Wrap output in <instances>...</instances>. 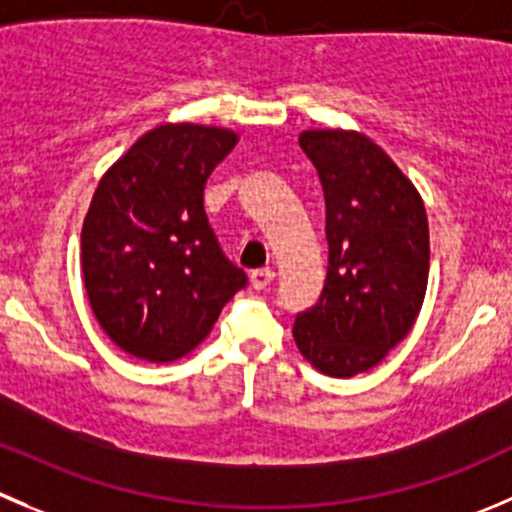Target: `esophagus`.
<instances>
[{
	"instance_id": "34e87169",
	"label": "esophagus",
	"mask_w": 512,
	"mask_h": 512,
	"mask_svg": "<svg viewBox=\"0 0 512 512\" xmlns=\"http://www.w3.org/2000/svg\"><path fill=\"white\" fill-rule=\"evenodd\" d=\"M272 280H275V270H270V267H265V270H255L250 275V282L255 290H267Z\"/></svg>"
}]
</instances>
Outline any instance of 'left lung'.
<instances>
[{
  "label": "left lung",
  "mask_w": 512,
  "mask_h": 512,
  "mask_svg": "<svg viewBox=\"0 0 512 512\" xmlns=\"http://www.w3.org/2000/svg\"><path fill=\"white\" fill-rule=\"evenodd\" d=\"M300 147L325 192L327 277L297 312L302 355L330 377L375 367L415 325L430 267L428 215L413 182L357 132L310 130Z\"/></svg>",
  "instance_id": "left-lung-1"
}]
</instances>
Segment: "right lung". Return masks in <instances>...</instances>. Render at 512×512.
<instances>
[{
	"label": "right lung",
	"instance_id": "obj_1",
	"mask_svg": "<svg viewBox=\"0 0 512 512\" xmlns=\"http://www.w3.org/2000/svg\"><path fill=\"white\" fill-rule=\"evenodd\" d=\"M235 142L220 127L162 124L99 180L82 227L84 287L109 340L140 360L187 355L247 287L202 202Z\"/></svg>",
	"mask_w": 512,
	"mask_h": 512
}]
</instances>
